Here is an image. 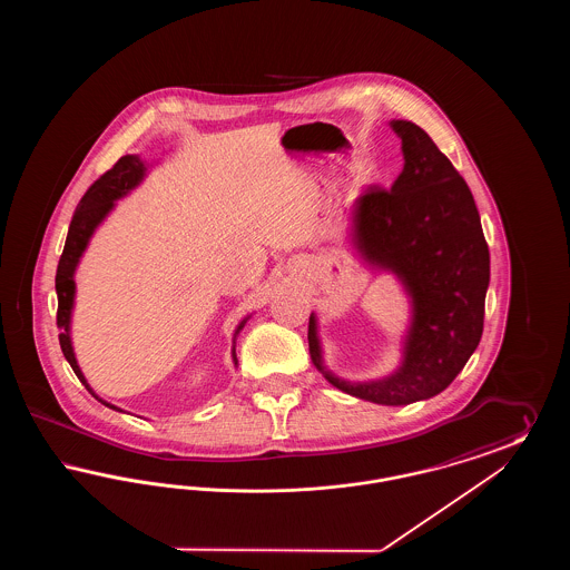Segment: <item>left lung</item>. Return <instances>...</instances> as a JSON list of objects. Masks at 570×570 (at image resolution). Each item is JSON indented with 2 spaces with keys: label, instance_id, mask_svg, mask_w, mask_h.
Instances as JSON below:
<instances>
[{
  "label": "left lung",
  "instance_id": "left-lung-1",
  "mask_svg": "<svg viewBox=\"0 0 570 570\" xmlns=\"http://www.w3.org/2000/svg\"><path fill=\"white\" fill-rule=\"evenodd\" d=\"M402 138L404 170L391 190L370 186L354 207L363 256L397 273L414 305L404 365L379 382H346L323 367L316 321L309 356L340 391L382 406H406L442 393L483 335L489 247L472 191L458 168L412 121H391Z\"/></svg>",
  "mask_w": 570,
  "mask_h": 570
}]
</instances>
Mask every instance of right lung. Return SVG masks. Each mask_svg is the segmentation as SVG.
<instances>
[{"instance_id":"obj_1","label":"right lung","mask_w":570,"mask_h":570,"mask_svg":"<svg viewBox=\"0 0 570 570\" xmlns=\"http://www.w3.org/2000/svg\"><path fill=\"white\" fill-rule=\"evenodd\" d=\"M145 175V164L140 163L136 156H124L119 158L115 166L107 170L100 179H96L89 190L85 191V196L72 216L70 228H68V237H66V245L57 265V275H55V291H57V326H59V346L61 353L68 358L70 367L75 370V374L79 376L85 389L105 406L112 407L107 404L105 400H100L87 384V380L81 374L77 358L72 353V344H70V312H72V303H75V269L79 265L87 242L91 237V233L96 230V226L105 219L115 205L117 198H121L126 191L132 190L136 184L142 179ZM245 321L242 325L237 326V333L244 328ZM237 363V356H235Z\"/></svg>"}]
</instances>
